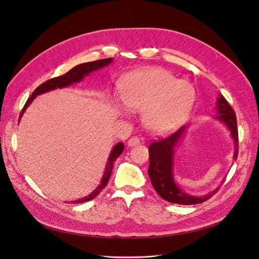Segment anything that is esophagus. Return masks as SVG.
<instances>
[{
  "label": "esophagus",
  "mask_w": 259,
  "mask_h": 259,
  "mask_svg": "<svg viewBox=\"0 0 259 259\" xmlns=\"http://www.w3.org/2000/svg\"><path fill=\"white\" fill-rule=\"evenodd\" d=\"M139 144H140V139H139L138 137H132V138L128 139V142H127V145H128L130 147L137 146V145H139Z\"/></svg>",
  "instance_id": "obj_1"
}]
</instances>
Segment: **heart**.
Here are the masks:
<instances>
[{
	"instance_id": "obj_1",
	"label": "heart",
	"mask_w": 259,
	"mask_h": 259,
	"mask_svg": "<svg viewBox=\"0 0 259 259\" xmlns=\"http://www.w3.org/2000/svg\"><path fill=\"white\" fill-rule=\"evenodd\" d=\"M195 98L191 83L177 80L160 68L142 70L123 81L121 99L131 110L144 111V122L154 132H167L182 124L190 113ZM116 107L125 111L116 99Z\"/></svg>"
}]
</instances>
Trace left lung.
Wrapping results in <instances>:
<instances>
[{"instance_id":"1","label":"left lung","mask_w":259,"mask_h":259,"mask_svg":"<svg viewBox=\"0 0 259 259\" xmlns=\"http://www.w3.org/2000/svg\"><path fill=\"white\" fill-rule=\"evenodd\" d=\"M217 116L216 119L221 120L231 132V136L234 143V154L233 159L237 160L239 153V134L237 127V116L232 107L227 103L223 95L218 97L217 100ZM187 130V125L180 127L174 134L167 137L160 138L149 146V168L148 174L151 179V184L155 191L160 197L167 202L176 203L182 205H193L199 204L209 198L218 191L219 188L209 192L203 197H193L185 193L176 185L173 176V159H174V148L178 144L180 137L184 135Z\"/></svg>"}]
</instances>
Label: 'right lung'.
I'll use <instances>...</instances> for the list:
<instances>
[{
  "mask_svg": "<svg viewBox=\"0 0 259 259\" xmlns=\"http://www.w3.org/2000/svg\"><path fill=\"white\" fill-rule=\"evenodd\" d=\"M112 60H113L112 58H106V59H99V60H96V61L85 62V64L77 65L74 68H72L71 70H69L67 73L62 74L60 76L53 77V79L44 82L40 86H37V88L35 89V91L32 93V95H31L28 98L26 105L23 106L22 110L20 112V115H19V120H20V117L22 116L23 112L26 111V109L28 108V106L31 103H32L33 99L37 95H40V94H43V93H46V92L53 91V90H56V89L66 88V86H69V85H71L73 83L80 82L81 80L84 79L85 75H88V74H90L93 71H96V70H98V69H101V68H104V67H106L108 65H110L111 62H112ZM123 150H124V145L122 143L116 144L113 147L110 155H109L105 174L103 176V179H101L100 185L89 195V197H85V198L80 199V200H77V201H73L72 203L88 202L90 200H93L95 197H97V195L99 194V192L103 190L104 188L107 186L109 179H110V176H111V171H112V168H113V163L121 155Z\"/></svg>",
  "mask_w": 259,
  "mask_h": 259,
  "instance_id": "add662e5",
  "label": "right lung"
}]
</instances>
